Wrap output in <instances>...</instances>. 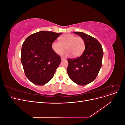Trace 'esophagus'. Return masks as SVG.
Listing matches in <instances>:
<instances>
[{
	"label": "esophagus",
	"mask_w": 125,
	"mask_h": 125,
	"mask_svg": "<svg viewBox=\"0 0 125 125\" xmlns=\"http://www.w3.org/2000/svg\"><path fill=\"white\" fill-rule=\"evenodd\" d=\"M66 58H63V57H61V60H65Z\"/></svg>",
	"instance_id": "esophagus-1"
}]
</instances>
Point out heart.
Here are the masks:
<instances>
[{"label":"heart","instance_id":"b5f03b06","mask_svg":"<svg viewBox=\"0 0 125 125\" xmlns=\"http://www.w3.org/2000/svg\"><path fill=\"white\" fill-rule=\"evenodd\" d=\"M59 42L54 41L52 44V48L57 54L60 55L67 50L62 54L63 56H69L71 54L74 57L80 56L85 48L84 41L82 37L68 34L60 37Z\"/></svg>","mask_w":125,"mask_h":125}]
</instances>
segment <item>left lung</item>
Returning <instances> with one entry per match:
<instances>
[{
  "label": "left lung",
  "instance_id": "obj_1",
  "mask_svg": "<svg viewBox=\"0 0 125 125\" xmlns=\"http://www.w3.org/2000/svg\"><path fill=\"white\" fill-rule=\"evenodd\" d=\"M83 39L85 50L79 57L68 59L67 73L75 83L84 85L95 80L102 66L103 51L101 44L92 36L81 32H74Z\"/></svg>",
  "mask_w": 125,
  "mask_h": 125
}]
</instances>
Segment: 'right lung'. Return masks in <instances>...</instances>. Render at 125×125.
<instances>
[{"mask_svg":"<svg viewBox=\"0 0 125 125\" xmlns=\"http://www.w3.org/2000/svg\"><path fill=\"white\" fill-rule=\"evenodd\" d=\"M61 34L41 31L30 35L22 44L21 63L26 77L33 83L43 85L53 77L61 59L52 44Z\"/></svg>","mask_w":125,"mask_h":125,"instance_id":"obj_1","label":"right lung"}]
</instances>
